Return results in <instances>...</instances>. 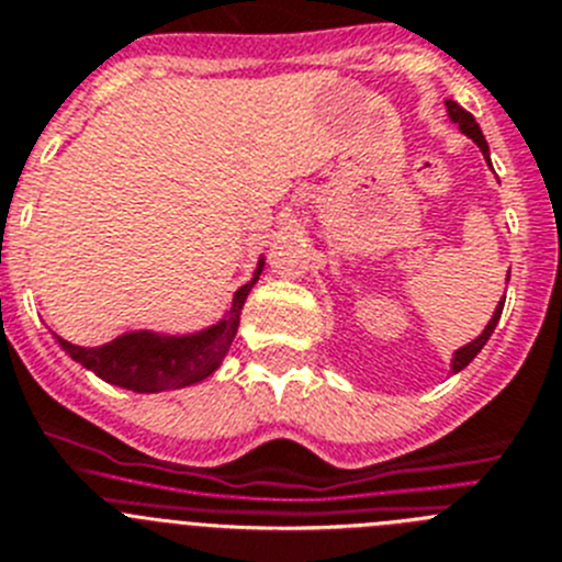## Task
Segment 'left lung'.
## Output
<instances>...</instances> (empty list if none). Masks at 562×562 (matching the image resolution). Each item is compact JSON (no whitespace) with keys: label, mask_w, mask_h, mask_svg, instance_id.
Returning a JSON list of instances; mask_svg holds the SVG:
<instances>
[{"label":"left lung","mask_w":562,"mask_h":562,"mask_svg":"<svg viewBox=\"0 0 562 562\" xmlns=\"http://www.w3.org/2000/svg\"><path fill=\"white\" fill-rule=\"evenodd\" d=\"M445 105H448V117H451L453 123L459 125V131H462L464 136H470V139H473V143H476L479 148H482L484 159L490 161L487 139H484L482 128H479V123H476V120H473V114H470V111H464L462 105H459V103H453V100H445ZM507 280H509V274H507ZM502 311H504V300L498 302V307H495L493 318H490V322H487V327H484V330H482V336L473 338V341L464 344V347H459V350L453 352V361H451V369H453V372H459V369L468 367V363L473 361V358H476L479 352H482V347H484V344H487V338L493 336L495 325H498V318H502Z\"/></svg>","instance_id":"1"}]
</instances>
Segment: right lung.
<instances>
[{
  "label": "right lung",
  "mask_w": 562,
  "mask_h": 562,
  "mask_svg": "<svg viewBox=\"0 0 562 562\" xmlns=\"http://www.w3.org/2000/svg\"><path fill=\"white\" fill-rule=\"evenodd\" d=\"M262 271V260L257 262V271L251 282L240 285L232 296V305L218 325L206 327L190 336H159L150 330L125 333L103 347H78L64 338L58 344L72 356V361L92 369L94 375L105 383L131 389V392H165V389L193 386V383L210 378L221 367L224 356L229 352V344L240 325V311L249 296L251 285Z\"/></svg>",
  "instance_id": "obj_1"
}]
</instances>
